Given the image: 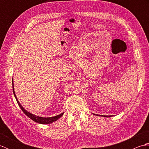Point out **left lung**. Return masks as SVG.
Segmentation results:
<instances>
[{
    "instance_id": "left-lung-1",
    "label": "left lung",
    "mask_w": 149,
    "mask_h": 149,
    "mask_svg": "<svg viewBox=\"0 0 149 149\" xmlns=\"http://www.w3.org/2000/svg\"><path fill=\"white\" fill-rule=\"evenodd\" d=\"M93 115H96V116H102V117H106V118H107V117H111V116H113V115H97V114H93V113H92Z\"/></svg>"
}]
</instances>
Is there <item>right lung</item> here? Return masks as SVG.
I'll list each match as a JSON object with an SVG mask.
<instances>
[{
    "mask_svg": "<svg viewBox=\"0 0 149 149\" xmlns=\"http://www.w3.org/2000/svg\"><path fill=\"white\" fill-rule=\"evenodd\" d=\"M12 84H13V94H14V96L15 97L16 100H17V102L18 104L19 107H20V109H22V111H23L26 115L29 117V118H31V120H33V121L36 122L38 123H42V124H49V123H51L54 122L56 121V120H58L59 118H61V117L63 116V114L64 113H62L60 114V115H56L55 116H52V117H42V116H36L35 115H33V114L31 113L30 112L27 111L24 108V107L22 106L20 103L19 102V101L17 99V96H16V94L15 92V90H14V84H13V81H12Z\"/></svg>",
    "mask_w": 149,
    "mask_h": 149,
    "instance_id": "obj_1",
    "label": "right lung"
}]
</instances>
